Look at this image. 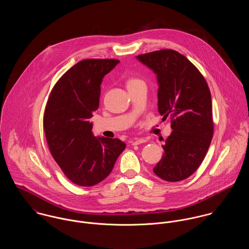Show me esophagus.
Returning <instances> with one entry per match:
<instances>
[{
  "instance_id": "1",
  "label": "esophagus",
  "mask_w": 249,
  "mask_h": 249,
  "mask_svg": "<svg viewBox=\"0 0 249 249\" xmlns=\"http://www.w3.org/2000/svg\"><path fill=\"white\" fill-rule=\"evenodd\" d=\"M144 142H146L145 138H137L136 140L132 141V145H138V144H141V143H144Z\"/></svg>"
}]
</instances>
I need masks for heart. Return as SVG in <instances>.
Listing matches in <instances>:
<instances>
[{
  "label": "heart",
  "mask_w": 249,
  "mask_h": 249,
  "mask_svg": "<svg viewBox=\"0 0 249 249\" xmlns=\"http://www.w3.org/2000/svg\"><path fill=\"white\" fill-rule=\"evenodd\" d=\"M141 82H142V81L139 80L138 78H131V79H129L128 82H127V87L132 86V85H136V84L141 83Z\"/></svg>",
  "instance_id": "b5f03b06"
}]
</instances>
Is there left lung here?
Masks as SVG:
<instances>
[{
    "label": "left lung",
    "instance_id": "obj_1",
    "mask_svg": "<svg viewBox=\"0 0 249 249\" xmlns=\"http://www.w3.org/2000/svg\"><path fill=\"white\" fill-rule=\"evenodd\" d=\"M137 57L157 74L159 112L170 116L173 129L154 173L166 181L183 180L201 164L213 138L209 87L193 63L174 50Z\"/></svg>",
    "mask_w": 249,
    "mask_h": 249
}]
</instances>
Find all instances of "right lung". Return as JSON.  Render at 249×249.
<instances>
[{
	"mask_svg": "<svg viewBox=\"0 0 249 249\" xmlns=\"http://www.w3.org/2000/svg\"><path fill=\"white\" fill-rule=\"evenodd\" d=\"M117 59H85L56 82L44 112V130L53 158L65 176L79 186H92L110 174L126 144L96 138L89 118L99 107L103 77Z\"/></svg>",
	"mask_w": 249,
	"mask_h": 249,
	"instance_id": "add662e5",
	"label": "right lung"
}]
</instances>
